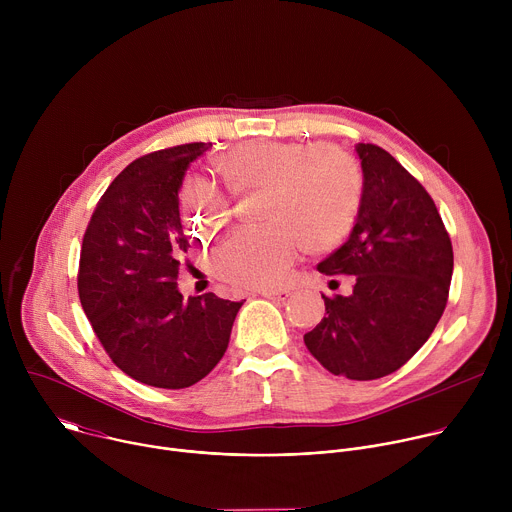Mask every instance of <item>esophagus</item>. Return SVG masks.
<instances>
[{
    "mask_svg": "<svg viewBox=\"0 0 512 512\" xmlns=\"http://www.w3.org/2000/svg\"><path fill=\"white\" fill-rule=\"evenodd\" d=\"M261 296H263V298H267V300L285 302V300L291 296V291H289V289H285V287H279V289H263V291H261Z\"/></svg>",
    "mask_w": 512,
    "mask_h": 512,
    "instance_id": "34e87169",
    "label": "esophagus"
}]
</instances>
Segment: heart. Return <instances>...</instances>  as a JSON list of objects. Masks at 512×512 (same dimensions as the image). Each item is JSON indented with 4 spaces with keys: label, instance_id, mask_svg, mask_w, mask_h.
<instances>
[{
    "label": "heart",
    "instance_id": "b5f03b06",
    "mask_svg": "<svg viewBox=\"0 0 512 512\" xmlns=\"http://www.w3.org/2000/svg\"><path fill=\"white\" fill-rule=\"evenodd\" d=\"M235 192L265 188L261 216L267 225L233 233L218 251V269L235 285L281 283L302 249L324 251L342 243L360 208L362 176L356 160L336 145L291 139H253L214 162ZM184 223L210 237L229 221L231 208L216 194L190 186Z\"/></svg>",
    "mask_w": 512,
    "mask_h": 512
}]
</instances>
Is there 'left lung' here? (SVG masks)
<instances>
[{"label":"left lung","instance_id":"1","mask_svg":"<svg viewBox=\"0 0 512 512\" xmlns=\"http://www.w3.org/2000/svg\"><path fill=\"white\" fill-rule=\"evenodd\" d=\"M354 150L362 168L356 225L318 263L320 273L354 275V289L322 296L326 316L304 342L332 375L373 381L401 369L440 322L454 251L425 188L379 145Z\"/></svg>","mask_w":512,"mask_h":512}]
</instances>
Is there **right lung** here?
<instances>
[{
	"label": "right lung",
	"instance_id": "right-lung-1",
	"mask_svg": "<svg viewBox=\"0 0 512 512\" xmlns=\"http://www.w3.org/2000/svg\"><path fill=\"white\" fill-rule=\"evenodd\" d=\"M212 143H186L131 162L101 196L87 227L79 296L109 358L131 379L184 389L223 358L243 302L178 291L190 249L180 218L188 166Z\"/></svg>",
	"mask_w": 512,
	"mask_h": 512
}]
</instances>
